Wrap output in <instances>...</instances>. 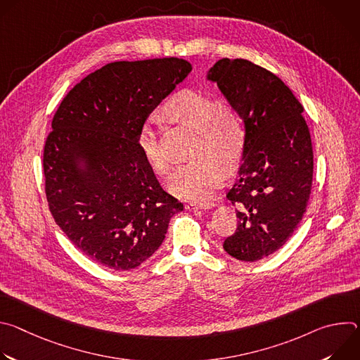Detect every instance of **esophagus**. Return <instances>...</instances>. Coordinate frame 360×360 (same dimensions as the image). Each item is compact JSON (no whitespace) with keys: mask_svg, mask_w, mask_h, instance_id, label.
Segmentation results:
<instances>
[{"mask_svg":"<svg viewBox=\"0 0 360 360\" xmlns=\"http://www.w3.org/2000/svg\"><path fill=\"white\" fill-rule=\"evenodd\" d=\"M214 208V203L212 202H188L185 203V210L188 211H198V210H211Z\"/></svg>","mask_w":360,"mask_h":360,"instance_id":"esophagus-1","label":"esophagus"}]
</instances>
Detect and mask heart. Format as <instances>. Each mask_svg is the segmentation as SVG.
Returning <instances> with one entry per match:
<instances>
[{
  "mask_svg": "<svg viewBox=\"0 0 360 360\" xmlns=\"http://www.w3.org/2000/svg\"><path fill=\"white\" fill-rule=\"evenodd\" d=\"M165 115L196 131L191 155L195 158L176 168L168 189L172 195L200 202L214 195L224 178V169H232L243 150L245 129L240 120L219 102L202 92L184 91L165 107ZM138 146L150 169L160 176L168 175L171 160L165 153L153 120H146L138 134Z\"/></svg>",
  "mask_w": 360,
  "mask_h": 360,
  "instance_id": "1",
  "label": "heart"
}]
</instances>
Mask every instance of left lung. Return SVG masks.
Returning <instances> with one entry per match:
<instances>
[{"mask_svg": "<svg viewBox=\"0 0 360 360\" xmlns=\"http://www.w3.org/2000/svg\"><path fill=\"white\" fill-rule=\"evenodd\" d=\"M207 79L245 129L242 164L226 193L239 222L224 249L238 261L256 262L282 248L306 212L314 175L309 128L292 91L259 65L222 58Z\"/></svg>", "mask_w": 360, "mask_h": 360, "instance_id": "8db88e82", "label": "left lung"}]
</instances>
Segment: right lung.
I'll return each mask as SVG.
<instances>
[{
    "mask_svg": "<svg viewBox=\"0 0 360 360\" xmlns=\"http://www.w3.org/2000/svg\"><path fill=\"white\" fill-rule=\"evenodd\" d=\"M191 71L174 57L111 63L77 84L54 115L44 148L49 211L79 250L110 269L150 258L184 211L145 161L138 134Z\"/></svg>",
    "mask_w": 360,
    "mask_h": 360,
    "instance_id": "right-lung-1",
    "label": "right lung"
}]
</instances>
